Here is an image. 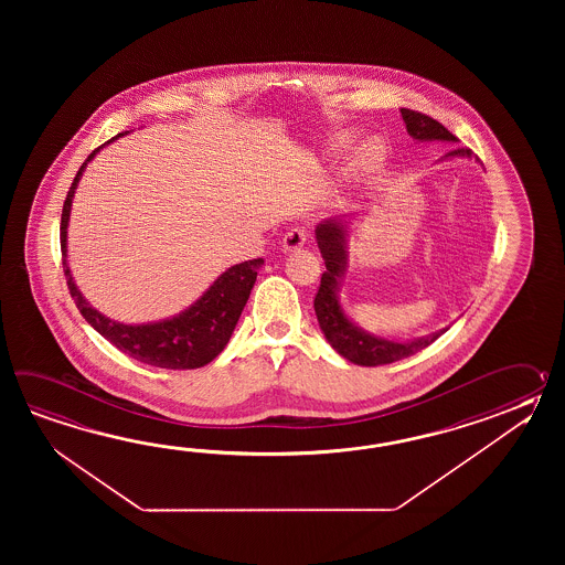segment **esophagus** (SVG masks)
Masks as SVG:
<instances>
[{
	"mask_svg": "<svg viewBox=\"0 0 565 565\" xmlns=\"http://www.w3.org/2000/svg\"><path fill=\"white\" fill-rule=\"evenodd\" d=\"M307 236H309L307 230L300 228V226L288 230L285 238H282V250L285 253H297L299 248H302V244L307 242Z\"/></svg>",
	"mask_w": 565,
	"mask_h": 565,
	"instance_id": "obj_1",
	"label": "esophagus"
}]
</instances>
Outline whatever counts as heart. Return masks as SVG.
Segmentation results:
<instances>
[{"mask_svg":"<svg viewBox=\"0 0 565 565\" xmlns=\"http://www.w3.org/2000/svg\"><path fill=\"white\" fill-rule=\"evenodd\" d=\"M377 156H380V153H377V147H375V145H361V147L355 149L353 157H351L349 169H351L353 173H363V171L372 169Z\"/></svg>","mask_w":565,"mask_h":565,"instance_id":"1","label":"heart"}]
</instances>
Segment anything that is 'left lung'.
Segmentation results:
<instances>
[{
  "label": "left lung",
  "mask_w": 565,
  "mask_h": 565,
  "mask_svg": "<svg viewBox=\"0 0 565 565\" xmlns=\"http://www.w3.org/2000/svg\"><path fill=\"white\" fill-rule=\"evenodd\" d=\"M399 113L406 122V131L414 141H418V143H428V141L457 143V137L438 120L430 119L418 110H409V108H399ZM445 159H472V151L470 149H452L445 157H440V161H445ZM475 161H479V159L475 157ZM349 226H351V216H339L323 220L315 230V241L321 250L324 268H327L321 277L319 292L315 297V315H317L319 327L323 331L324 339L329 341V345L335 349L341 358H345L355 365L375 367V365L406 360L409 355L428 348L438 337L448 331V327H443L430 335L396 339V337L370 333L349 317L339 300L341 282L345 277L349 263Z\"/></svg>",
  "instance_id": "8db88e82"
}]
</instances>
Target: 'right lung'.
<instances>
[{"label":"right lung","instance_id":"add662e5","mask_svg":"<svg viewBox=\"0 0 565 565\" xmlns=\"http://www.w3.org/2000/svg\"><path fill=\"white\" fill-rule=\"evenodd\" d=\"M125 135H129V131L115 135L113 139H108L107 143L100 145L86 157L66 195L61 224V246L66 282L86 323L119 351L127 353L132 360L161 367V370H195L210 363L222 349L226 348L244 311V305L250 297L258 268L265 265V260L256 258V260L230 266L210 287L205 288L198 299L193 300L190 307H185L178 315H171L168 319L147 321V323H120L96 311L76 287L71 266H68V222L73 212L74 193L85 173L86 166L98 156L103 147H107Z\"/></svg>","mask_w":565,"mask_h":565}]
</instances>
